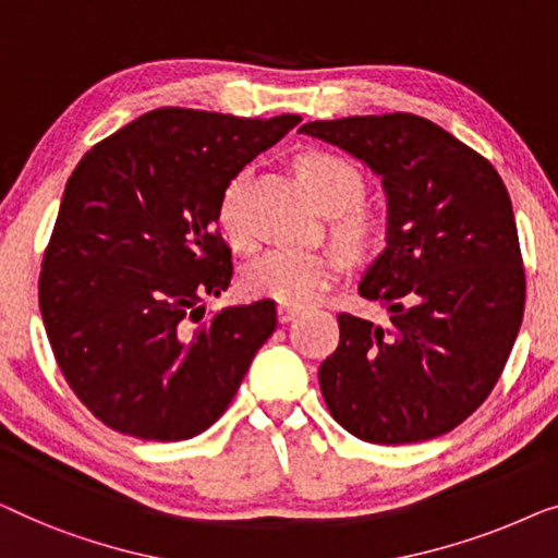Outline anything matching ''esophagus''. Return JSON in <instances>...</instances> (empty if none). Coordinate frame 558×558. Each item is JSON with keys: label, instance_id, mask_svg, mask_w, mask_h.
I'll return each mask as SVG.
<instances>
[{"label": "esophagus", "instance_id": "obj_1", "mask_svg": "<svg viewBox=\"0 0 558 558\" xmlns=\"http://www.w3.org/2000/svg\"><path fill=\"white\" fill-rule=\"evenodd\" d=\"M301 311H303L301 305H288V303H280V305H278V318H280V324H288V320H293Z\"/></svg>", "mask_w": 558, "mask_h": 558}]
</instances>
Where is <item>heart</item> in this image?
Listing matches in <instances>:
<instances>
[{
	"label": "heart",
	"mask_w": 558,
	"mask_h": 558,
	"mask_svg": "<svg viewBox=\"0 0 558 558\" xmlns=\"http://www.w3.org/2000/svg\"><path fill=\"white\" fill-rule=\"evenodd\" d=\"M298 177L324 215H333L331 238L351 255H364L379 245L381 219L372 209L361 207L364 199V177L347 159L336 154L313 151L295 161ZM245 174L234 177L225 186L219 199L217 219L227 240L234 247H250V230L242 211ZM339 272V257L328 250H290L278 247L255 257L242 272V288L255 298L288 305H305L318 301Z\"/></svg>",
	"instance_id": "b5f03b06"
}]
</instances>
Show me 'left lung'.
I'll list each match as a JSON object with an SVG mask.
<instances>
[{
  "mask_svg": "<svg viewBox=\"0 0 558 558\" xmlns=\"http://www.w3.org/2000/svg\"><path fill=\"white\" fill-rule=\"evenodd\" d=\"M301 133L381 177L387 250L359 293L389 326L339 313V347L318 368L328 412L374 445L450 433L504 374L525 305L511 197L488 159L412 113L313 121Z\"/></svg>",
  "mask_w": 558,
  "mask_h": 558,
  "instance_id": "1",
  "label": "left lung"
}]
</instances>
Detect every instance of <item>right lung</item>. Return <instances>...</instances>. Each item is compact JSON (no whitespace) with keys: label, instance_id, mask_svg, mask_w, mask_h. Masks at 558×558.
<instances>
[{"label":"right lung","instance_id":"1","mask_svg":"<svg viewBox=\"0 0 558 558\" xmlns=\"http://www.w3.org/2000/svg\"><path fill=\"white\" fill-rule=\"evenodd\" d=\"M301 116L156 108L90 148L65 184L40 272V311L62 376L116 433L179 442L215 425L276 301L204 316L232 280L217 230L225 186Z\"/></svg>","mask_w":558,"mask_h":558}]
</instances>
